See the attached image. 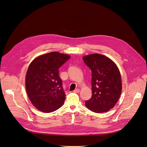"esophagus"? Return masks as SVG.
Masks as SVG:
<instances>
[{
  "label": "esophagus",
  "instance_id": "34e87169",
  "mask_svg": "<svg viewBox=\"0 0 147 147\" xmlns=\"http://www.w3.org/2000/svg\"><path fill=\"white\" fill-rule=\"evenodd\" d=\"M80 89H78V88L75 89L74 91V92H75V93H79V92H80Z\"/></svg>",
  "mask_w": 147,
  "mask_h": 147
}]
</instances>
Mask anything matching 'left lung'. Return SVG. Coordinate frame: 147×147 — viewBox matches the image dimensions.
<instances>
[{
	"instance_id": "left-lung-1",
	"label": "left lung",
	"mask_w": 147,
	"mask_h": 147,
	"mask_svg": "<svg viewBox=\"0 0 147 147\" xmlns=\"http://www.w3.org/2000/svg\"><path fill=\"white\" fill-rule=\"evenodd\" d=\"M85 63L92 71V96L85 106L96 113L107 112L114 107L122 91L120 72L107 56L94 53L84 56Z\"/></svg>"
}]
</instances>
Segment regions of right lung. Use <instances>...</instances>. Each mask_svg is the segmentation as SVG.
<instances>
[{"label":"right lung","instance_id":"add662e5","mask_svg":"<svg viewBox=\"0 0 147 147\" xmlns=\"http://www.w3.org/2000/svg\"><path fill=\"white\" fill-rule=\"evenodd\" d=\"M71 56L57 52L40 55L29 66L26 89L32 104L40 111L49 113L62 106L65 94L59 68Z\"/></svg>","mask_w":147,"mask_h":147}]
</instances>
